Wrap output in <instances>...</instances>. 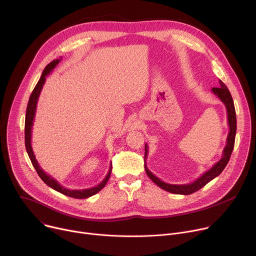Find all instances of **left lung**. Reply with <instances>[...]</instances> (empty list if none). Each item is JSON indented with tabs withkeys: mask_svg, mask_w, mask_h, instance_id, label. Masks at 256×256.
I'll use <instances>...</instances> for the list:
<instances>
[{
	"mask_svg": "<svg viewBox=\"0 0 256 256\" xmlns=\"http://www.w3.org/2000/svg\"><path fill=\"white\" fill-rule=\"evenodd\" d=\"M212 93L216 95L220 101L225 105L226 111H227V122L229 126V132L226 138V145L222 151V156L218 162H216L209 170H207L205 173H203L200 177H198L195 181L188 183V184H169L161 179H159L157 176H155L147 167L146 165V158L148 156V146L147 143L145 144V155H144V166L145 171L148 175V177L160 188L163 190H166L170 193L174 194H181V195H189L197 190L201 189L203 186H205L208 182H210L212 179L217 177L225 168L227 165L229 158L231 156L233 147H234V141H235V134H236V114H235V108L234 103L231 97V94L228 90V88L225 86V84L219 80V87L212 88Z\"/></svg>",
	"mask_w": 256,
	"mask_h": 256,
	"instance_id": "left-lung-1",
	"label": "left lung"
}]
</instances>
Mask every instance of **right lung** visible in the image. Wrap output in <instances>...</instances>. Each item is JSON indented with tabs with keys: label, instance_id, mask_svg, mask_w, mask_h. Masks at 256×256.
<instances>
[{
	"label": "right lung",
	"instance_id": "add662e5",
	"mask_svg": "<svg viewBox=\"0 0 256 256\" xmlns=\"http://www.w3.org/2000/svg\"><path fill=\"white\" fill-rule=\"evenodd\" d=\"M61 59H56L54 61H52L50 64H48L46 66V68L44 69L42 76L40 78V80L38 81L36 87L34 88L29 102H28V106H27V111H26V119H25V145H26V150L27 153L29 155V158L34 166V168L36 169L38 175L41 177V179L52 189L66 195L69 197H73V198H77V199H84V198H88L91 197L93 195H95L96 193H98L101 189H103V187L106 185V183L109 180V177L111 175V171H112V162L110 163V168L109 171L107 173V175L105 176V178L101 181V183H99L98 185L92 187V188H87V189H68L63 187L56 179H54L51 175L47 174L42 167L39 165L36 156L34 154L33 148H32V129H33V125H34V120H35V114H36V109H37V103H38V99L39 96L41 94L42 88L46 82V77L55 69V67L60 63Z\"/></svg>",
	"mask_w": 256,
	"mask_h": 256
}]
</instances>
